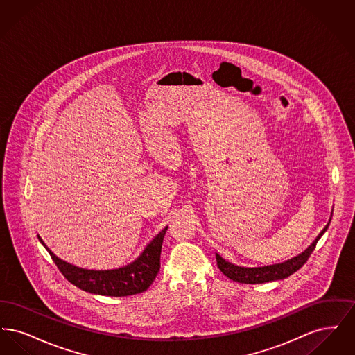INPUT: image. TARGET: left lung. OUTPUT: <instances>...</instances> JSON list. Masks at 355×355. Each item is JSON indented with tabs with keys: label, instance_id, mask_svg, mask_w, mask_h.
Listing matches in <instances>:
<instances>
[{
	"label": "left lung",
	"instance_id": "1",
	"mask_svg": "<svg viewBox=\"0 0 355 355\" xmlns=\"http://www.w3.org/2000/svg\"><path fill=\"white\" fill-rule=\"evenodd\" d=\"M330 222L324 226V229L320 233V236L315 238V241L304 250V253L288 259L286 262L282 263H277V265H270V266H262V268H241L236 266L227 261H225L220 254H216V259H217V265L227 278L239 282V284H266L271 281H278V279H284L287 278L288 275L294 274L295 271L300 270L304 263L307 262L309 257L314 252L317 242L320 241L322 234L327 230Z\"/></svg>",
	"mask_w": 355,
	"mask_h": 355
}]
</instances>
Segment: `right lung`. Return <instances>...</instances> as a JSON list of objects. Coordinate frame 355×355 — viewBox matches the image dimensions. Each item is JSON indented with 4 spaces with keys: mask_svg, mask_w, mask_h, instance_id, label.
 Listing matches in <instances>:
<instances>
[{
    "mask_svg": "<svg viewBox=\"0 0 355 355\" xmlns=\"http://www.w3.org/2000/svg\"><path fill=\"white\" fill-rule=\"evenodd\" d=\"M168 227H165L159 234L153 239L133 263L116 269V270H86L77 266H73L68 262L57 258L46 245L42 242L45 249L51 254L53 262L62 272V275L68 279L74 286L100 295H109V297H128L135 295L138 293H144L150 286L153 281L155 279L159 268H161V248L164 236Z\"/></svg>",
    "mask_w": 355,
    "mask_h": 355,
    "instance_id": "obj_1",
    "label": "right lung"
}]
</instances>
